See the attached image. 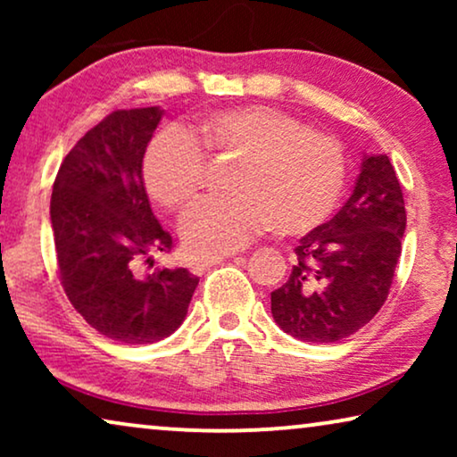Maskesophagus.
<instances>
[{
  "label": "esophagus",
  "mask_w": 457,
  "mask_h": 457,
  "mask_svg": "<svg viewBox=\"0 0 457 457\" xmlns=\"http://www.w3.org/2000/svg\"><path fill=\"white\" fill-rule=\"evenodd\" d=\"M220 262H224V255H216V258H205V260H195V264H193V272H204V270H208L210 266L220 264Z\"/></svg>",
  "instance_id": "esophagus-1"
}]
</instances>
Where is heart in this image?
Wrapping results in <instances>:
<instances>
[{
  "label": "heart",
  "mask_w": 457,
  "mask_h": 457,
  "mask_svg": "<svg viewBox=\"0 0 457 457\" xmlns=\"http://www.w3.org/2000/svg\"><path fill=\"white\" fill-rule=\"evenodd\" d=\"M199 146L212 155H235L227 177L235 191L204 199L180 220L185 247L202 258L233 253L274 227L303 235L339 204L345 185L339 143L287 112L241 105L205 116L187 133L166 129L154 137L143 179L164 208H187L204 187Z\"/></svg>",
  "instance_id": "obj_1"
}]
</instances>
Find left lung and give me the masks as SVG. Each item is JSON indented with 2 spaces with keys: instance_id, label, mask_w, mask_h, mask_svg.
Wrapping results in <instances>:
<instances>
[{
  "instance_id": "obj_1",
  "label": "left lung",
  "mask_w": 457,
  "mask_h": 457,
  "mask_svg": "<svg viewBox=\"0 0 457 457\" xmlns=\"http://www.w3.org/2000/svg\"><path fill=\"white\" fill-rule=\"evenodd\" d=\"M403 233V193L389 155H364L345 205L299 239L289 280L270 293L274 322L310 343L358 333L389 295Z\"/></svg>"
}]
</instances>
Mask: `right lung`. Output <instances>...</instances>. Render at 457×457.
Masks as SVG:
<instances>
[{"label":"right lung","mask_w":457,"mask_h":457,"mask_svg":"<svg viewBox=\"0 0 457 457\" xmlns=\"http://www.w3.org/2000/svg\"><path fill=\"white\" fill-rule=\"evenodd\" d=\"M162 114L160 105L118 110L87 130L62 162L49 205L68 299L99 335L129 345L172 335L199 283L187 268L141 272L143 258L172 249L143 183Z\"/></svg>","instance_id":"right-lung-1"}]
</instances>
